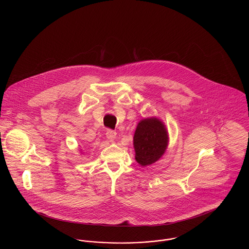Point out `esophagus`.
Segmentation results:
<instances>
[{"instance_id": "1", "label": "esophagus", "mask_w": 249, "mask_h": 249, "mask_svg": "<svg viewBox=\"0 0 249 249\" xmlns=\"http://www.w3.org/2000/svg\"><path fill=\"white\" fill-rule=\"evenodd\" d=\"M107 137L110 142H114L117 137V132L115 130H107Z\"/></svg>"}]
</instances>
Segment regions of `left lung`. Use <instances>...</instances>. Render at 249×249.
<instances>
[{
	"label": "left lung",
	"instance_id": "obj_1",
	"mask_svg": "<svg viewBox=\"0 0 249 249\" xmlns=\"http://www.w3.org/2000/svg\"><path fill=\"white\" fill-rule=\"evenodd\" d=\"M168 139V131L162 121L157 118L142 119L133 136L136 161L146 166L159 160L165 152Z\"/></svg>",
	"mask_w": 249,
	"mask_h": 249
}]
</instances>
